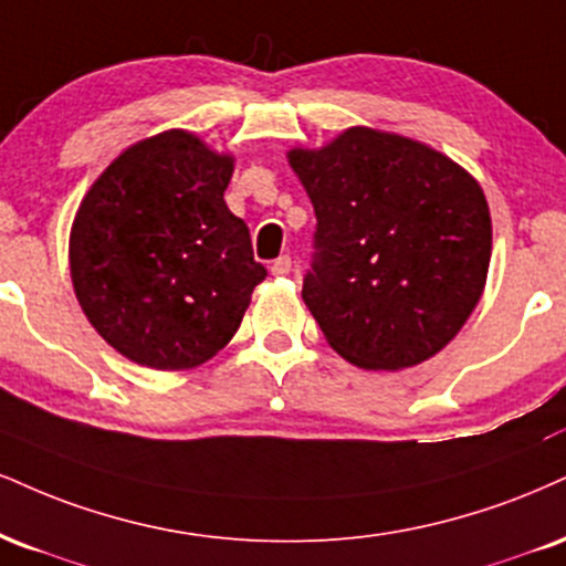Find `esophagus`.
<instances>
[{"instance_id": "1", "label": "esophagus", "mask_w": 566, "mask_h": 566, "mask_svg": "<svg viewBox=\"0 0 566 566\" xmlns=\"http://www.w3.org/2000/svg\"><path fill=\"white\" fill-rule=\"evenodd\" d=\"M292 271V258L290 255H279L274 263H271V274L274 276H287Z\"/></svg>"}]
</instances>
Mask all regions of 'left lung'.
<instances>
[{
  "label": "left lung",
  "mask_w": 566,
  "mask_h": 566,
  "mask_svg": "<svg viewBox=\"0 0 566 566\" xmlns=\"http://www.w3.org/2000/svg\"><path fill=\"white\" fill-rule=\"evenodd\" d=\"M287 158L316 210L303 301L326 343L371 371L446 348L480 303L493 250L478 179L438 149L366 126Z\"/></svg>",
  "instance_id": "left-lung-1"
}]
</instances>
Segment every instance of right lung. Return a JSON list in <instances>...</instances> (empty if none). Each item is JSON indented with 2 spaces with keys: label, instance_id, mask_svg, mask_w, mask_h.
<instances>
[{
  "label": "right lung",
  "instance_id": "obj_1",
  "mask_svg": "<svg viewBox=\"0 0 566 566\" xmlns=\"http://www.w3.org/2000/svg\"><path fill=\"white\" fill-rule=\"evenodd\" d=\"M234 158L171 128L92 184L71 227V279L88 324L134 364L195 369L240 329L265 269L227 208Z\"/></svg>",
  "mask_w": 566,
  "mask_h": 566
}]
</instances>
